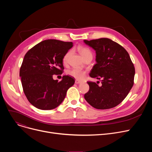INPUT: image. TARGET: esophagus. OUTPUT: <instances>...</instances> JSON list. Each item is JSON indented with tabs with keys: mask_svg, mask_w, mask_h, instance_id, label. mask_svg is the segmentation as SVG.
Returning <instances> with one entry per match:
<instances>
[{
	"mask_svg": "<svg viewBox=\"0 0 152 152\" xmlns=\"http://www.w3.org/2000/svg\"><path fill=\"white\" fill-rule=\"evenodd\" d=\"M75 83L76 84H80V83H81V81L78 80V79H76V80H75Z\"/></svg>",
	"mask_w": 152,
	"mask_h": 152,
	"instance_id": "34e87169",
	"label": "esophagus"
}]
</instances>
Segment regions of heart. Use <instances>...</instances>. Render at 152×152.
Returning a JSON list of instances; mask_svg holds the SVG:
<instances>
[{"mask_svg": "<svg viewBox=\"0 0 152 152\" xmlns=\"http://www.w3.org/2000/svg\"><path fill=\"white\" fill-rule=\"evenodd\" d=\"M77 50L83 59L86 58L89 55H92L91 51L88 49V48L84 47H79L77 49ZM70 53H71L70 52H67L63 57V61L64 63H66L67 62ZM68 74L69 75L74 77L75 78H76L78 79H83L86 75V72L80 69L73 68L68 71Z\"/></svg>", "mask_w": 152, "mask_h": 152, "instance_id": "b5f03b06", "label": "heart"}]
</instances>
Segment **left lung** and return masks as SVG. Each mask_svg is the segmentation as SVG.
I'll return each mask as SVG.
<instances>
[{
  "mask_svg": "<svg viewBox=\"0 0 152 152\" xmlns=\"http://www.w3.org/2000/svg\"><path fill=\"white\" fill-rule=\"evenodd\" d=\"M84 42L96 53V64L90 76L102 79L100 86L87 82L89 90L84 99L95 108H113L126 97L134 84L135 68L129 55L121 45L108 38L84 40Z\"/></svg>",
  "mask_w": 152,
  "mask_h": 152,
  "instance_id": "1",
  "label": "left lung"
}]
</instances>
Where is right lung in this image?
<instances>
[{
    "label": "right lung",
    "instance_id": "right-lung-1",
    "mask_svg": "<svg viewBox=\"0 0 152 152\" xmlns=\"http://www.w3.org/2000/svg\"><path fill=\"white\" fill-rule=\"evenodd\" d=\"M73 42L47 39L39 42L25 55L20 70L24 93L36 108L52 110L59 106L75 79L63 76L61 81L54 80L53 75L62 74L63 58Z\"/></svg>",
    "mask_w": 152,
    "mask_h": 152
}]
</instances>
